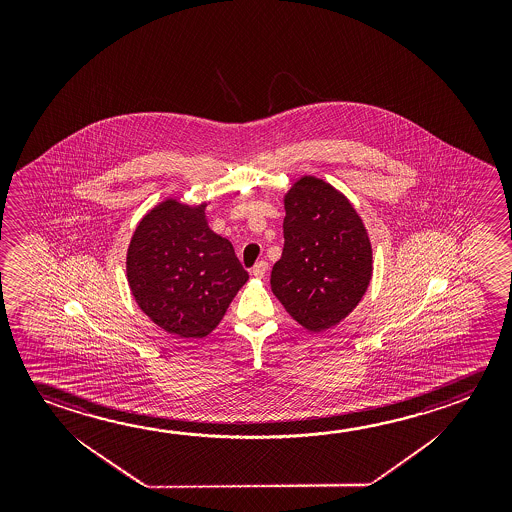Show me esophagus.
Masks as SVG:
<instances>
[{"mask_svg":"<svg viewBox=\"0 0 512 512\" xmlns=\"http://www.w3.org/2000/svg\"><path fill=\"white\" fill-rule=\"evenodd\" d=\"M266 271H268V262H264V260H260L257 262L255 266H253L252 273L255 278H264L266 275Z\"/></svg>","mask_w":512,"mask_h":512,"instance_id":"obj_1","label":"esophagus"}]
</instances>
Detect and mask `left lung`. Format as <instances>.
<instances>
[{
  "mask_svg": "<svg viewBox=\"0 0 512 512\" xmlns=\"http://www.w3.org/2000/svg\"><path fill=\"white\" fill-rule=\"evenodd\" d=\"M371 244L352 203L332 185L303 176L285 196L284 250L271 289L312 332L352 312L371 280Z\"/></svg>",
  "mask_w": 512,
  "mask_h": 512,
  "instance_id": "left-lung-1",
  "label": "left lung"
}]
</instances>
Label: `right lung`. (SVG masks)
I'll return each mask as SVG.
<instances>
[{
	"label": "right lung",
	"instance_id": "1",
	"mask_svg": "<svg viewBox=\"0 0 512 512\" xmlns=\"http://www.w3.org/2000/svg\"><path fill=\"white\" fill-rule=\"evenodd\" d=\"M126 277L135 302L155 325L200 339L218 327L248 273L230 241L207 227L205 205L166 200L135 228Z\"/></svg>",
	"mask_w": 512,
	"mask_h": 512
}]
</instances>
